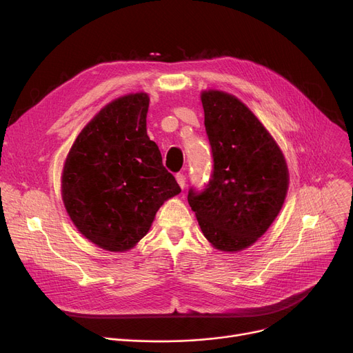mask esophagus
Masks as SVG:
<instances>
[{
	"label": "esophagus",
	"mask_w": 353,
	"mask_h": 353,
	"mask_svg": "<svg viewBox=\"0 0 353 353\" xmlns=\"http://www.w3.org/2000/svg\"><path fill=\"white\" fill-rule=\"evenodd\" d=\"M176 182L179 183V187L183 190V187H185V181H187V178H185V175L183 174H176Z\"/></svg>",
	"instance_id": "obj_1"
}]
</instances>
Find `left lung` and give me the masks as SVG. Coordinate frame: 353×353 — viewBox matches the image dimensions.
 Wrapping results in <instances>:
<instances>
[{
  "instance_id": "left-lung-1",
  "label": "left lung",
  "mask_w": 353,
  "mask_h": 353,
  "mask_svg": "<svg viewBox=\"0 0 353 353\" xmlns=\"http://www.w3.org/2000/svg\"><path fill=\"white\" fill-rule=\"evenodd\" d=\"M214 171L188 203L204 237L221 251L253 245L279 215L289 190L281 149L240 99L221 90L201 93Z\"/></svg>"
}]
</instances>
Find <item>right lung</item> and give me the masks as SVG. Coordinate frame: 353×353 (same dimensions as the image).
Masks as SVG:
<instances>
[{"label": "right lung", "instance_id": "1", "mask_svg": "<svg viewBox=\"0 0 353 353\" xmlns=\"http://www.w3.org/2000/svg\"><path fill=\"white\" fill-rule=\"evenodd\" d=\"M148 93L108 103L81 129L67 154L61 198L81 236L106 251L143 239L157 211L181 192L146 132Z\"/></svg>", "mask_w": 353, "mask_h": 353}]
</instances>
